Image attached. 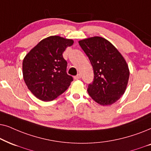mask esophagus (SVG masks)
Returning a JSON list of instances; mask_svg holds the SVG:
<instances>
[{
    "instance_id": "obj_1",
    "label": "esophagus",
    "mask_w": 151,
    "mask_h": 151,
    "mask_svg": "<svg viewBox=\"0 0 151 151\" xmlns=\"http://www.w3.org/2000/svg\"><path fill=\"white\" fill-rule=\"evenodd\" d=\"M81 79V74H78L77 76H75V77H74V79L75 80H78V79Z\"/></svg>"
}]
</instances>
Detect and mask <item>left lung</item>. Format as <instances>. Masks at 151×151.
<instances>
[{"label":"left lung","mask_w":151,"mask_h":151,"mask_svg":"<svg viewBox=\"0 0 151 151\" xmlns=\"http://www.w3.org/2000/svg\"><path fill=\"white\" fill-rule=\"evenodd\" d=\"M79 43L94 70V81L88 86V94L99 105H112L120 99L127 87L130 71L125 59L103 37L87 38Z\"/></svg>","instance_id":"left-lung-1"}]
</instances>
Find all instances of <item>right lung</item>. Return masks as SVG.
<instances>
[{
	"instance_id": "obj_1",
	"label": "right lung",
	"mask_w": 151,
	"mask_h": 151,
	"mask_svg": "<svg viewBox=\"0 0 151 151\" xmlns=\"http://www.w3.org/2000/svg\"><path fill=\"white\" fill-rule=\"evenodd\" d=\"M73 43L72 39L50 36L41 40L24 57V81L39 99L52 101L69 88L73 79L66 73L67 62L63 53Z\"/></svg>"
}]
</instances>
